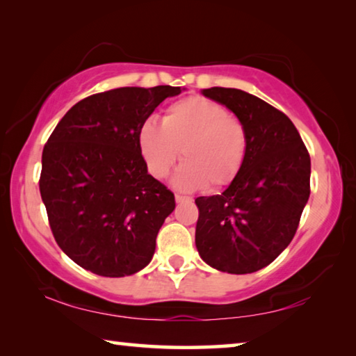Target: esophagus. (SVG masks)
<instances>
[{
    "label": "esophagus",
    "mask_w": 356,
    "mask_h": 356,
    "mask_svg": "<svg viewBox=\"0 0 356 356\" xmlns=\"http://www.w3.org/2000/svg\"><path fill=\"white\" fill-rule=\"evenodd\" d=\"M184 201H191V197L179 195V193H176V202H184Z\"/></svg>",
    "instance_id": "34e87169"
}]
</instances>
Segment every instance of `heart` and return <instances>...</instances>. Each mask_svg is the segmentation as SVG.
Here are the masks:
<instances>
[{"label":"heart","mask_w":356,"mask_h":356,"mask_svg":"<svg viewBox=\"0 0 356 356\" xmlns=\"http://www.w3.org/2000/svg\"><path fill=\"white\" fill-rule=\"evenodd\" d=\"M138 143L149 172L165 179L180 159L176 184L184 190L226 188L242 172L248 131L225 105L206 97H186L166 108L161 127L146 120Z\"/></svg>","instance_id":"1"}]
</instances>
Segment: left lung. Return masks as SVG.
<instances>
[{
    "instance_id": "8db88e82",
    "label": "left lung",
    "mask_w": 356,
    "mask_h": 356,
    "mask_svg": "<svg viewBox=\"0 0 356 356\" xmlns=\"http://www.w3.org/2000/svg\"><path fill=\"white\" fill-rule=\"evenodd\" d=\"M202 94L245 124L248 155L221 195L195 200L196 248L220 272L254 273L272 264L297 232L311 193L309 152L292 120L256 95L234 88Z\"/></svg>"
}]
</instances>
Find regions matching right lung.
<instances>
[{
    "instance_id": "obj_1",
    "label": "right lung",
    "mask_w": 356,
    "mask_h": 356,
    "mask_svg": "<svg viewBox=\"0 0 356 356\" xmlns=\"http://www.w3.org/2000/svg\"><path fill=\"white\" fill-rule=\"evenodd\" d=\"M180 88H118L75 104L42 152L39 188L48 222L65 254L108 278L150 262L155 238L176 201L147 172L141 125Z\"/></svg>"
}]
</instances>
